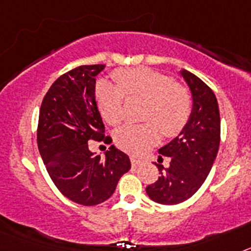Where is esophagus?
<instances>
[{"label": "esophagus", "mask_w": 251, "mask_h": 251, "mask_svg": "<svg viewBox=\"0 0 251 251\" xmlns=\"http://www.w3.org/2000/svg\"><path fill=\"white\" fill-rule=\"evenodd\" d=\"M130 162H132V165L134 166V167H138V166H141L145 161L141 158H138V157H136V156H130Z\"/></svg>", "instance_id": "obj_1"}]
</instances>
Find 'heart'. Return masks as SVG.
<instances>
[{
	"label": "heart",
	"instance_id": "b5f03b06",
	"mask_svg": "<svg viewBox=\"0 0 251 251\" xmlns=\"http://www.w3.org/2000/svg\"><path fill=\"white\" fill-rule=\"evenodd\" d=\"M118 88L101 81L97 86V100L106 123L117 126L123 119V95L146 100L142 124H126L114 134L115 143L130 153H141L158 142L162 133L177 136L191 115V95L185 86L151 69L136 68L114 73Z\"/></svg>",
	"mask_w": 251,
	"mask_h": 251
}]
</instances>
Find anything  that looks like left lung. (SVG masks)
<instances>
[{
    "label": "left lung",
    "mask_w": 251,
    "mask_h": 251,
    "mask_svg": "<svg viewBox=\"0 0 251 251\" xmlns=\"http://www.w3.org/2000/svg\"><path fill=\"white\" fill-rule=\"evenodd\" d=\"M179 74L191 92V115L178 136L158 150L171 158L170 167L157 165L161 177L146 188L151 200L162 205H177L196 194L220 145V110L214 92L185 69Z\"/></svg>",
    "instance_id": "1"
}]
</instances>
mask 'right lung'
Masks as SVG:
<instances>
[{
	"mask_svg": "<svg viewBox=\"0 0 251 251\" xmlns=\"http://www.w3.org/2000/svg\"><path fill=\"white\" fill-rule=\"evenodd\" d=\"M104 68L83 65L61 75L46 93L39 114L37 146L44 165L59 191L84 206L108 200L130 170L129 157L114 146L104 159L88 147L89 139L104 138L95 99V76Z\"/></svg>",
	"mask_w": 251,
	"mask_h": 251,
	"instance_id": "1",
	"label": "right lung"
}]
</instances>
